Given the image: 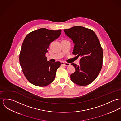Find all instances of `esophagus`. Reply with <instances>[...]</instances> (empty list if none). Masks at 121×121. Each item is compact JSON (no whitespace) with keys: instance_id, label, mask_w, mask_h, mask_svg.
<instances>
[{"instance_id":"1","label":"esophagus","mask_w":121,"mask_h":121,"mask_svg":"<svg viewBox=\"0 0 121 121\" xmlns=\"http://www.w3.org/2000/svg\"><path fill=\"white\" fill-rule=\"evenodd\" d=\"M61 65H65V66H69L70 65V64L67 63H65L64 62H61Z\"/></svg>"}]
</instances>
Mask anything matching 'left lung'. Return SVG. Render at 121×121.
<instances>
[{
    "label": "left lung",
    "mask_w": 121,
    "mask_h": 121,
    "mask_svg": "<svg viewBox=\"0 0 121 121\" xmlns=\"http://www.w3.org/2000/svg\"><path fill=\"white\" fill-rule=\"evenodd\" d=\"M64 32L74 44L72 53L81 57L80 65L71 64L75 71L70 75L71 80L79 86L89 85L97 77L102 67L103 49L99 39L92 30L82 26L64 29Z\"/></svg>",
    "instance_id": "8db88e82"
}]
</instances>
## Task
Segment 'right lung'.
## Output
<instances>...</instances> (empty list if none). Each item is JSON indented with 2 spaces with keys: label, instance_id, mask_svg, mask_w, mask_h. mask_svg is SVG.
I'll list each match as a JSON object with an SVG mask.
<instances>
[{
  "label": "right lung",
  "instance_id": "right-lung-1",
  "mask_svg": "<svg viewBox=\"0 0 121 121\" xmlns=\"http://www.w3.org/2000/svg\"><path fill=\"white\" fill-rule=\"evenodd\" d=\"M61 30L41 28L27 35L22 44L19 61L22 71L31 83L45 86L54 80L61 63H51L46 53L50 44L59 37Z\"/></svg>",
  "mask_w": 121,
  "mask_h": 121
}]
</instances>
